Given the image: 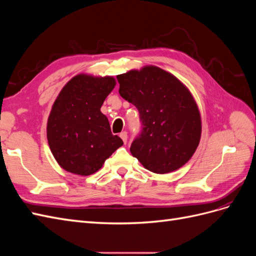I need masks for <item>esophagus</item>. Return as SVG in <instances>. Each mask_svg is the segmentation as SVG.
Wrapping results in <instances>:
<instances>
[{
    "mask_svg": "<svg viewBox=\"0 0 256 256\" xmlns=\"http://www.w3.org/2000/svg\"><path fill=\"white\" fill-rule=\"evenodd\" d=\"M120 136L122 138V140L124 141V143H127V140H128V134H127V132L126 131H122V132H120Z\"/></svg>",
    "mask_w": 256,
    "mask_h": 256,
    "instance_id": "obj_1",
    "label": "esophagus"
}]
</instances>
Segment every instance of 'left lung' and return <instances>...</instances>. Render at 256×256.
I'll use <instances>...</instances> for the list:
<instances>
[{
    "label": "left lung",
    "mask_w": 256,
    "mask_h": 256,
    "mask_svg": "<svg viewBox=\"0 0 256 256\" xmlns=\"http://www.w3.org/2000/svg\"><path fill=\"white\" fill-rule=\"evenodd\" d=\"M120 95L136 106L142 131L130 146L150 172L166 174L187 164L202 132L198 108L176 76L156 66L118 74Z\"/></svg>",
    "instance_id": "8db88e82"
}]
</instances>
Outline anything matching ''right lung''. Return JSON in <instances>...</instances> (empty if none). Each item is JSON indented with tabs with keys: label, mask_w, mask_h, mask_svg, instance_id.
<instances>
[{
	"label": "right lung",
	"mask_w": 256,
	"mask_h": 256,
	"mask_svg": "<svg viewBox=\"0 0 256 256\" xmlns=\"http://www.w3.org/2000/svg\"><path fill=\"white\" fill-rule=\"evenodd\" d=\"M113 76L78 74L68 81L54 102L47 138L58 164L76 175L94 174L124 142L111 132L102 108L115 86Z\"/></svg>",
	"instance_id": "1"
}]
</instances>
